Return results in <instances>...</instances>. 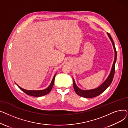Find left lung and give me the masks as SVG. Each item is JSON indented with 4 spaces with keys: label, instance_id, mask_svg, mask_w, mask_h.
<instances>
[{
    "label": "left lung",
    "instance_id": "1",
    "mask_svg": "<svg viewBox=\"0 0 128 128\" xmlns=\"http://www.w3.org/2000/svg\"><path fill=\"white\" fill-rule=\"evenodd\" d=\"M107 35H108L110 39L111 40L112 43L114 47V51H115V58H114V63L112 66V68L110 72V74L108 77H107V78L105 80V81L101 85L99 86L97 88L91 89V90H84L82 89H80L77 86L74 80L73 79L74 89V90L77 94H78L80 96H82L86 98H91L96 97L99 96L100 94L103 93L107 88H108L112 81L113 78L114 76V74H115V63H116V59H117V51L116 50L115 44H114V41L108 32H107Z\"/></svg>",
    "mask_w": 128,
    "mask_h": 128
}]
</instances>
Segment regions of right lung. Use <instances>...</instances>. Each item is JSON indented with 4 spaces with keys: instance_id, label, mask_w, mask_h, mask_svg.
Returning a JSON list of instances; mask_svg holds the SVG:
<instances>
[{
    "instance_id": "obj_1",
    "label": "right lung",
    "mask_w": 128,
    "mask_h": 128,
    "mask_svg": "<svg viewBox=\"0 0 128 128\" xmlns=\"http://www.w3.org/2000/svg\"><path fill=\"white\" fill-rule=\"evenodd\" d=\"M56 74H55V75L54 76L52 82H51L50 84L49 85V86L48 87V88H46V89H44V90H25L24 89L21 88V87L19 86L17 84H16L18 86L20 89H21L22 91H23L24 92H25L26 94L30 96H36V97L42 96L47 94H48L52 90L53 84H54V79H55Z\"/></svg>"
}]
</instances>
